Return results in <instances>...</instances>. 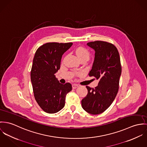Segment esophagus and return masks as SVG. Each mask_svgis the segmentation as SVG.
<instances>
[{
	"instance_id": "34e87169",
	"label": "esophagus",
	"mask_w": 147,
	"mask_h": 147,
	"mask_svg": "<svg viewBox=\"0 0 147 147\" xmlns=\"http://www.w3.org/2000/svg\"><path fill=\"white\" fill-rule=\"evenodd\" d=\"M77 87H78V85H77V84H72V88H73V89H76V88H77Z\"/></svg>"
}]
</instances>
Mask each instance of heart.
I'll list each match as a JSON object with an SVG mask.
<instances>
[{"mask_svg": "<svg viewBox=\"0 0 147 147\" xmlns=\"http://www.w3.org/2000/svg\"><path fill=\"white\" fill-rule=\"evenodd\" d=\"M76 53L79 59H80L81 57H83L89 58L90 54H89L88 51L83 47H81L78 48L76 50Z\"/></svg>", "mask_w": 147, "mask_h": 147, "instance_id": "b5f03b06", "label": "heart"}]
</instances>
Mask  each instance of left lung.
I'll return each mask as SVG.
<instances>
[{"label":"left lung","instance_id":"8db88e82","mask_svg":"<svg viewBox=\"0 0 147 147\" xmlns=\"http://www.w3.org/2000/svg\"><path fill=\"white\" fill-rule=\"evenodd\" d=\"M87 45L95 52L88 76L99 82L94 88L86 86L88 93L82 100V107L88 113L100 114L110 107L118 93L122 71L120 57L117 48L110 43L98 40Z\"/></svg>","mask_w":147,"mask_h":147}]
</instances>
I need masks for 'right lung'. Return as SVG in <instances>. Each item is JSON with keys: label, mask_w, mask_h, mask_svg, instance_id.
Returning a JSON list of instances; mask_svg holds the SVG:
<instances>
[{"label": "right lung", "mask_w": 147, "mask_h": 147, "mask_svg": "<svg viewBox=\"0 0 147 147\" xmlns=\"http://www.w3.org/2000/svg\"><path fill=\"white\" fill-rule=\"evenodd\" d=\"M73 43H46L36 50L30 73L34 95L46 113H55L65 106L66 94L71 91L69 83H60L55 73L60 68L63 55Z\"/></svg>", "instance_id": "right-lung-1"}]
</instances>
